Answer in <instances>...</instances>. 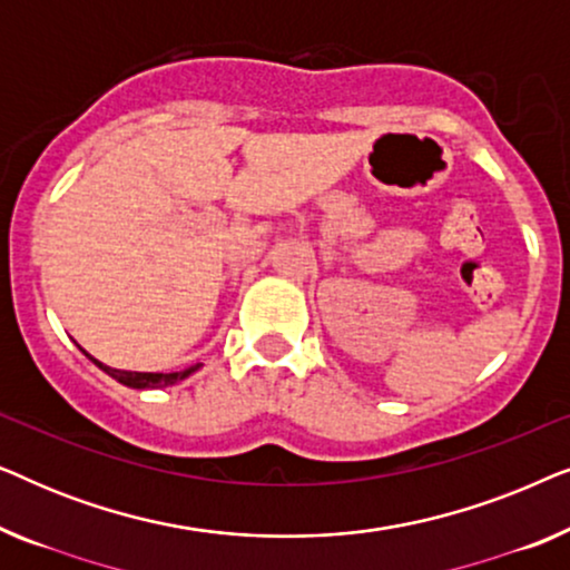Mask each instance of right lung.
<instances>
[{"instance_id":"obj_1","label":"right lung","mask_w":570,"mask_h":570,"mask_svg":"<svg viewBox=\"0 0 570 570\" xmlns=\"http://www.w3.org/2000/svg\"><path fill=\"white\" fill-rule=\"evenodd\" d=\"M85 355H88V353H85ZM88 357H90V355H88ZM90 361L96 363L100 371H106L108 376L119 381V384L131 386V389H160V386H170V384H176V381H184L186 376H189V373H194V371L199 368V363H197V365H189V368L174 371V373H137V371H119V368H111V365L98 363L96 357H90Z\"/></svg>"}]
</instances>
